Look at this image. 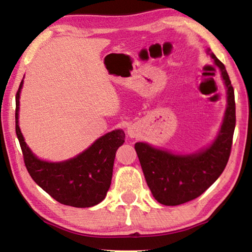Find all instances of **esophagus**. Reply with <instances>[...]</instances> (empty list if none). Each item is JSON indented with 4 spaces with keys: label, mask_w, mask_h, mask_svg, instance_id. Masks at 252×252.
I'll use <instances>...</instances> for the list:
<instances>
[{
    "label": "esophagus",
    "mask_w": 252,
    "mask_h": 252,
    "mask_svg": "<svg viewBox=\"0 0 252 252\" xmlns=\"http://www.w3.org/2000/svg\"><path fill=\"white\" fill-rule=\"evenodd\" d=\"M127 135L130 136V138H135L136 136V132L135 130L133 129V127H127Z\"/></svg>",
    "instance_id": "obj_1"
}]
</instances>
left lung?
Listing matches in <instances>:
<instances>
[{
    "label": "left lung",
    "instance_id": "left-lung-1",
    "mask_svg": "<svg viewBox=\"0 0 252 252\" xmlns=\"http://www.w3.org/2000/svg\"><path fill=\"white\" fill-rule=\"evenodd\" d=\"M207 54L218 66L227 91L223 119L213 141L190 153H176L147 142L134 144L148 187L164 206H179L198 198L221 176L229 160L236 126L234 92L224 65L210 49Z\"/></svg>",
    "mask_w": 252,
    "mask_h": 252
}]
</instances>
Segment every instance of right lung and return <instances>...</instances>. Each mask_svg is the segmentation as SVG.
I'll return each mask as SVG.
<instances>
[{
    "label": "right lung",
    "mask_w": 252,
    "mask_h": 252,
    "mask_svg": "<svg viewBox=\"0 0 252 252\" xmlns=\"http://www.w3.org/2000/svg\"><path fill=\"white\" fill-rule=\"evenodd\" d=\"M22 88L23 80L15 96V131L30 176L46 193L65 206L89 208L100 203L111 186L116 153L125 143V131L116 129L108 132L67 160H42L29 148L19 126Z\"/></svg>",
    "instance_id": "right-lung-1"
}]
</instances>
